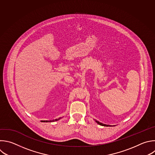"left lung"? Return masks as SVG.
Instances as JSON below:
<instances>
[{"mask_svg":"<svg viewBox=\"0 0 155 155\" xmlns=\"http://www.w3.org/2000/svg\"><path fill=\"white\" fill-rule=\"evenodd\" d=\"M98 124H99V125H102V126H105V127H108V126H110V125H105V124H101V123H100V122H98V121H95Z\"/></svg>","mask_w":155,"mask_h":155,"instance_id":"left-lung-1","label":"left lung"}]
</instances>
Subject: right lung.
<instances>
[{"mask_svg":"<svg viewBox=\"0 0 155 155\" xmlns=\"http://www.w3.org/2000/svg\"><path fill=\"white\" fill-rule=\"evenodd\" d=\"M61 118V117H60ZM60 118H59L58 119H55V120H42L41 122H54V121H57V120H59Z\"/></svg>","mask_w":155,"mask_h":155,"instance_id":"add662e5","label":"right lung"}]
</instances>
